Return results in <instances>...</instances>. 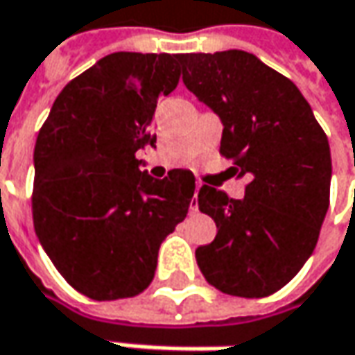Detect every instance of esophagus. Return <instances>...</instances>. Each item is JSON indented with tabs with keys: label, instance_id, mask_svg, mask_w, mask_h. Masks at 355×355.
Returning a JSON list of instances; mask_svg holds the SVG:
<instances>
[{
	"label": "esophagus",
	"instance_id": "1",
	"mask_svg": "<svg viewBox=\"0 0 355 355\" xmlns=\"http://www.w3.org/2000/svg\"><path fill=\"white\" fill-rule=\"evenodd\" d=\"M200 182H196V189H194V198H192V204H190V210H192V212H196V210H198V202H196V192H198V190H200Z\"/></svg>",
	"mask_w": 355,
	"mask_h": 355
}]
</instances>
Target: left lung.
<instances>
[{"label":"left lung","instance_id":"1","mask_svg":"<svg viewBox=\"0 0 355 355\" xmlns=\"http://www.w3.org/2000/svg\"><path fill=\"white\" fill-rule=\"evenodd\" d=\"M182 82L220 117V153L250 175L241 200L204 184L198 206L218 234L196 250L206 281L259 299L309 261L330 202V145L300 90L245 51L180 55Z\"/></svg>","mask_w":355,"mask_h":355}]
</instances>
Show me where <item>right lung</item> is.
<instances>
[{"label": "right lung", "mask_w": 355, "mask_h": 355, "mask_svg": "<svg viewBox=\"0 0 355 355\" xmlns=\"http://www.w3.org/2000/svg\"><path fill=\"white\" fill-rule=\"evenodd\" d=\"M180 55L112 53L68 82L35 143L33 222L72 287L94 300L149 287L159 248L182 222L194 175L153 178L141 149L155 147V107L180 78Z\"/></svg>", "instance_id": "add662e5"}]
</instances>
